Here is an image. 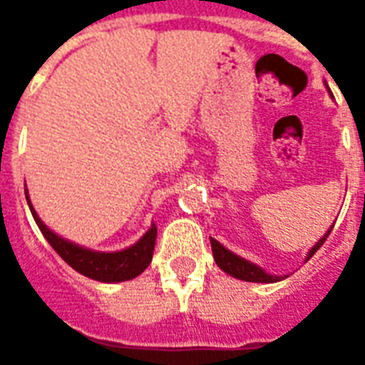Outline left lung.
Listing matches in <instances>:
<instances>
[{
  "label": "left lung",
  "mask_w": 365,
  "mask_h": 365,
  "mask_svg": "<svg viewBox=\"0 0 365 365\" xmlns=\"http://www.w3.org/2000/svg\"><path fill=\"white\" fill-rule=\"evenodd\" d=\"M332 231V227L327 233H324V237L319 239V243L313 247L307 255V260L315 255V252L321 249V245L327 241L329 237V233ZM210 243H212V252H214V260L217 262V267L222 268L223 272H227L233 278H239V280L245 282H260V284H270V282H278L280 280V276H272V274H267L262 268H259L257 264H252L249 260L241 259L237 255H233L231 251H227L223 245H220L215 241L214 237H210Z\"/></svg>",
  "instance_id": "left-lung-1"
}]
</instances>
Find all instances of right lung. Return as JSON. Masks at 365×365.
I'll use <instances>...</instances> for the list:
<instances>
[{"mask_svg":"<svg viewBox=\"0 0 365 365\" xmlns=\"http://www.w3.org/2000/svg\"><path fill=\"white\" fill-rule=\"evenodd\" d=\"M29 202V196H26ZM31 206V204H29ZM33 217L38 230L42 231V235L46 237V241L52 245L60 257H62L73 270L79 274H83L87 278L98 282H124L132 280L135 276L150 267L151 259H153V249H155V237L157 227L155 223L151 225V230L143 235L135 245H132L130 249L120 252H95L83 247L66 241V239L58 237L56 233L48 230L46 225L41 222V217L36 215V212L31 206Z\"/></svg>","mask_w":365,"mask_h":365,"instance_id":"1","label":"right lung"}]
</instances>
